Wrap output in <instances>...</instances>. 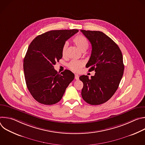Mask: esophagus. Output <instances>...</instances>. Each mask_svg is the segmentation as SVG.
Instances as JSON below:
<instances>
[{
  "label": "esophagus",
  "mask_w": 145,
  "mask_h": 145,
  "mask_svg": "<svg viewBox=\"0 0 145 145\" xmlns=\"http://www.w3.org/2000/svg\"><path fill=\"white\" fill-rule=\"evenodd\" d=\"M74 78H75V79H76V80H78V78H79V76H78V75L76 74L74 75Z\"/></svg>",
  "instance_id": "1"
}]
</instances>
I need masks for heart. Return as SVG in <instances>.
I'll list each match as a JSON object with an SVG mask.
<instances>
[{
    "instance_id": "b5f03b06",
    "label": "heart",
    "mask_w": 145,
    "mask_h": 145,
    "mask_svg": "<svg viewBox=\"0 0 145 145\" xmlns=\"http://www.w3.org/2000/svg\"><path fill=\"white\" fill-rule=\"evenodd\" d=\"M73 41L74 44L76 45V46L82 52L86 51L88 48L89 44L87 39L84 36L79 35L75 37ZM68 46V42H65L62 48V55L63 56H65L67 54V48ZM85 63L84 61L82 60H77V59H73L68 64V68L75 72H79L82 67H84Z\"/></svg>"
}]
</instances>
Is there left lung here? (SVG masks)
<instances>
[{"label": "left lung", "instance_id": "8db88e82", "mask_svg": "<svg viewBox=\"0 0 145 145\" xmlns=\"http://www.w3.org/2000/svg\"><path fill=\"white\" fill-rule=\"evenodd\" d=\"M92 45L90 58L86 65L89 71L95 74L80 76L83 82L81 96L91 105H99L107 101L117 90L124 71L121 50L114 41L99 31L81 30Z\"/></svg>", "mask_w": 145, "mask_h": 145}]
</instances>
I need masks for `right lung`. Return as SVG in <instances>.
I'll use <instances>...</instances> for the list:
<instances>
[{"label":"right lung","mask_w":145,"mask_h":145,"mask_svg":"<svg viewBox=\"0 0 145 145\" xmlns=\"http://www.w3.org/2000/svg\"><path fill=\"white\" fill-rule=\"evenodd\" d=\"M77 29L51 30L35 38L24 60L27 87L34 99L41 104L52 105L63 97L74 74L69 70L60 74L54 65L63 57L62 48Z\"/></svg>","instance_id":"right-lung-1"}]
</instances>
